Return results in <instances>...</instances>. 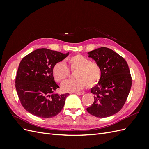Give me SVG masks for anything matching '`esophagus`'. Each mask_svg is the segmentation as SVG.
I'll use <instances>...</instances> for the list:
<instances>
[{
  "mask_svg": "<svg viewBox=\"0 0 149 149\" xmlns=\"http://www.w3.org/2000/svg\"><path fill=\"white\" fill-rule=\"evenodd\" d=\"M74 93H75L76 94H78V95H79V96L83 95V94H84V92H75Z\"/></svg>",
  "mask_w": 149,
  "mask_h": 149,
  "instance_id": "1",
  "label": "esophagus"
}]
</instances>
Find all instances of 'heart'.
I'll use <instances>...</instances> for the list:
<instances>
[{
    "mask_svg": "<svg viewBox=\"0 0 149 149\" xmlns=\"http://www.w3.org/2000/svg\"><path fill=\"white\" fill-rule=\"evenodd\" d=\"M70 69L75 71L74 79L67 80L61 84L64 92H75L85 87L92 88L96 86L101 78V70L97 63L90 60L84 56L77 54L67 60ZM53 75L57 82H62L68 77L70 71L65 63L60 61L54 65Z\"/></svg>",
    "mask_w": 149,
    "mask_h": 149,
    "instance_id": "1",
    "label": "heart"
}]
</instances>
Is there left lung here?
<instances>
[{
	"mask_svg": "<svg viewBox=\"0 0 149 149\" xmlns=\"http://www.w3.org/2000/svg\"><path fill=\"white\" fill-rule=\"evenodd\" d=\"M101 70L99 83L91 88L94 101L86 110L96 118H104L118 112L123 107L132 86L127 62L111 49L101 47L88 53Z\"/></svg>",
	"mask_w": 149,
	"mask_h": 149,
	"instance_id": "8db88e82",
	"label": "left lung"
}]
</instances>
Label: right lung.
<instances>
[{"label": "right lung", "mask_w": 149, "mask_h": 149, "mask_svg": "<svg viewBox=\"0 0 149 149\" xmlns=\"http://www.w3.org/2000/svg\"><path fill=\"white\" fill-rule=\"evenodd\" d=\"M69 55L47 48H39L20 63L15 79L18 96L24 109L39 118H50L63 107L68 93L58 94L60 88L53 75V68Z\"/></svg>", "instance_id": "1"}]
</instances>
